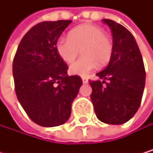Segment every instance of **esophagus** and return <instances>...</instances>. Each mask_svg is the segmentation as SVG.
<instances>
[{
  "mask_svg": "<svg viewBox=\"0 0 153 153\" xmlns=\"http://www.w3.org/2000/svg\"><path fill=\"white\" fill-rule=\"evenodd\" d=\"M82 82H83V83H87V82H88V79H87L86 77H82Z\"/></svg>",
  "mask_w": 153,
  "mask_h": 153,
  "instance_id": "obj_1",
  "label": "esophagus"
}]
</instances>
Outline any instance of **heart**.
<instances>
[{"label": "heart", "mask_w": 153, "mask_h": 153, "mask_svg": "<svg viewBox=\"0 0 153 153\" xmlns=\"http://www.w3.org/2000/svg\"><path fill=\"white\" fill-rule=\"evenodd\" d=\"M55 48L58 56L68 64L75 60L82 49L83 56L70 67V72L78 76L88 75L97 68L98 63L106 65L113 53V44L105 30L92 24H82L71 29L67 38L57 41Z\"/></svg>", "instance_id": "b5f03b06"}]
</instances>
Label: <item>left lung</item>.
Here are the masks:
<instances>
[{
    "label": "left lung",
    "instance_id": "left-lung-1",
    "mask_svg": "<svg viewBox=\"0 0 153 153\" xmlns=\"http://www.w3.org/2000/svg\"><path fill=\"white\" fill-rule=\"evenodd\" d=\"M102 21L111 29L113 53L107 67L96 73L104 81L89 82L93 90L91 100L100 121L121 125L132 118L140 107L146 72L142 56L132 34L113 20ZM105 79L109 82L105 83Z\"/></svg>",
    "mask_w": 153,
    "mask_h": 153
}]
</instances>
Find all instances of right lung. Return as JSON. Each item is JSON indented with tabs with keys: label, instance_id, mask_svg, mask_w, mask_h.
Wrapping results in <instances>:
<instances>
[{
	"label": "right lung",
	"instance_id": "obj_1",
	"mask_svg": "<svg viewBox=\"0 0 153 153\" xmlns=\"http://www.w3.org/2000/svg\"><path fill=\"white\" fill-rule=\"evenodd\" d=\"M71 20L42 22L22 38L13 62L18 101L36 124L57 127L71 117L82 79L69 76L68 66L57 54L56 43Z\"/></svg>",
	"mask_w": 153,
	"mask_h": 153
}]
</instances>
